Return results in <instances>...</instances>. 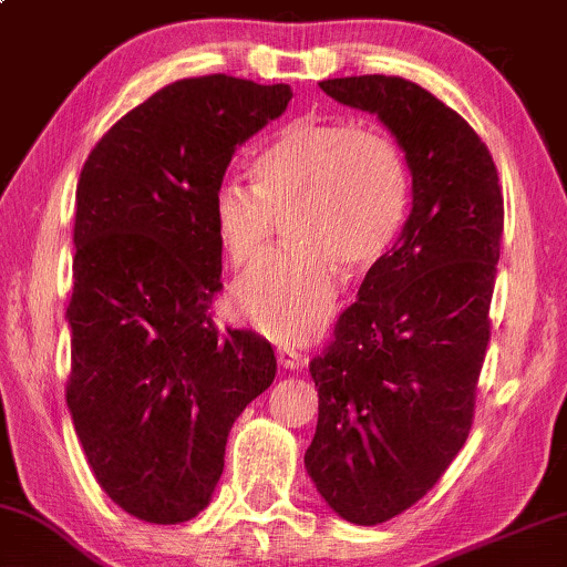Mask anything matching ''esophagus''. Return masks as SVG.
Instances as JSON below:
<instances>
[{
    "label": "esophagus",
    "mask_w": 567,
    "mask_h": 567,
    "mask_svg": "<svg viewBox=\"0 0 567 567\" xmlns=\"http://www.w3.org/2000/svg\"><path fill=\"white\" fill-rule=\"evenodd\" d=\"M276 358H278V362H281L286 370H299V368H302V352H297L295 347L278 344Z\"/></svg>",
    "instance_id": "1"
}]
</instances>
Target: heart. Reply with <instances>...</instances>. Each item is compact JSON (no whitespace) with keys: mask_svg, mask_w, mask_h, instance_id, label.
Wrapping results in <instances>:
<instances>
[{"mask_svg":"<svg viewBox=\"0 0 567 567\" xmlns=\"http://www.w3.org/2000/svg\"><path fill=\"white\" fill-rule=\"evenodd\" d=\"M255 186L220 181L213 226L234 268L268 251L291 213L295 249L272 255L234 289L244 323L276 341L312 339L331 316L347 268H373L394 247L410 202L400 146L344 117H297L251 163Z\"/></svg>","mask_w":567,"mask_h":567,"instance_id":"obj_1","label":"heart"}]
</instances>
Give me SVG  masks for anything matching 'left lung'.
Listing matches in <instances>:
<instances>
[{
    "mask_svg": "<svg viewBox=\"0 0 567 567\" xmlns=\"http://www.w3.org/2000/svg\"><path fill=\"white\" fill-rule=\"evenodd\" d=\"M320 89L379 117L412 176L400 239L310 362L318 429L307 473L333 513L379 526L431 492L471 433L505 205L486 144L431 91L400 75Z\"/></svg>",
    "mask_w": 567,
    "mask_h": 567,
    "instance_id": "obj_1",
    "label": "left lung"
}]
</instances>
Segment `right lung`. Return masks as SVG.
<instances>
[{"mask_svg": "<svg viewBox=\"0 0 567 567\" xmlns=\"http://www.w3.org/2000/svg\"><path fill=\"white\" fill-rule=\"evenodd\" d=\"M286 83L184 79L123 115L75 192L68 410L96 484L173 526L213 499L228 431L276 379L255 331L215 326L213 197L236 146L284 115Z\"/></svg>", "mask_w": 567, "mask_h": 567, "instance_id": "obj_1", "label": "right lung"}]
</instances>
